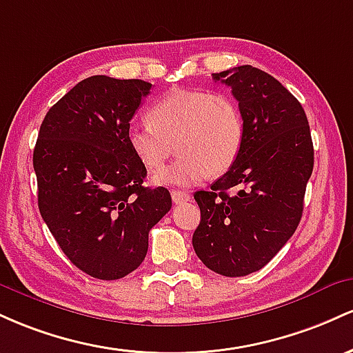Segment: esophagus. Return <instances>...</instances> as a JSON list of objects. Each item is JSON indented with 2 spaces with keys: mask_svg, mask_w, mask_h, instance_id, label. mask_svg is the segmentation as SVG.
I'll use <instances>...</instances> for the list:
<instances>
[{
  "mask_svg": "<svg viewBox=\"0 0 353 353\" xmlns=\"http://www.w3.org/2000/svg\"><path fill=\"white\" fill-rule=\"evenodd\" d=\"M172 200L173 203H185V201L190 200V195L185 192H180V190H173L172 192Z\"/></svg>",
  "mask_w": 353,
  "mask_h": 353,
  "instance_id": "esophagus-1",
  "label": "esophagus"
}]
</instances>
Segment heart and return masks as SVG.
I'll list each match as a JSON object with an SVG mask.
<instances>
[{
    "label": "heart",
    "instance_id": "heart-1",
    "mask_svg": "<svg viewBox=\"0 0 353 353\" xmlns=\"http://www.w3.org/2000/svg\"><path fill=\"white\" fill-rule=\"evenodd\" d=\"M128 145L145 168L160 170L175 152L178 160L153 176L157 185L192 187L210 173L228 172L240 155L245 123L233 98L205 90H175L150 106L148 123H132Z\"/></svg>",
    "mask_w": 353,
    "mask_h": 353
}]
</instances>
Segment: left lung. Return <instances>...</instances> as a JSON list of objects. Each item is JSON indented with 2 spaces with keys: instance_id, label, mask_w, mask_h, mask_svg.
<instances>
[{
  "instance_id": "8db88e82",
  "label": "left lung",
  "mask_w": 353,
  "mask_h": 353,
  "mask_svg": "<svg viewBox=\"0 0 353 353\" xmlns=\"http://www.w3.org/2000/svg\"><path fill=\"white\" fill-rule=\"evenodd\" d=\"M213 80L232 88L245 138L232 168L195 193L201 220L192 241L210 270L245 276L270 262L299 227L314 143L300 101L272 74L243 65Z\"/></svg>"
}]
</instances>
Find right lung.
I'll use <instances>...</instances> for the list:
<instances>
[{"label":"right lung","mask_w":353,"mask_h":353,"mask_svg":"<svg viewBox=\"0 0 353 353\" xmlns=\"http://www.w3.org/2000/svg\"><path fill=\"white\" fill-rule=\"evenodd\" d=\"M150 88L143 80L90 77L39 126V213L70 262L93 279L118 280L140 267L150 230L172 208L168 190L143 187L146 168L126 138Z\"/></svg>","instance_id":"obj_1"}]
</instances>
